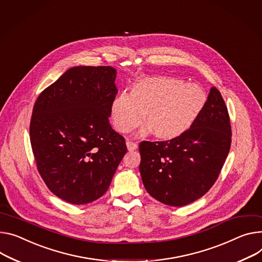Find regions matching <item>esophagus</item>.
Instances as JSON below:
<instances>
[{"instance_id": "esophagus-1", "label": "esophagus", "mask_w": 262, "mask_h": 262, "mask_svg": "<svg viewBox=\"0 0 262 262\" xmlns=\"http://www.w3.org/2000/svg\"><path fill=\"white\" fill-rule=\"evenodd\" d=\"M127 144V148H128V150L129 151H134V150H136L137 148H138V145L136 144V143H133V142H128L126 143Z\"/></svg>"}]
</instances>
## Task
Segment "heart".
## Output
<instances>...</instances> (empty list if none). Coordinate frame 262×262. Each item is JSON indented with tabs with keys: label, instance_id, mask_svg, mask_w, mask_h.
Segmentation results:
<instances>
[{
	"label": "heart",
	"instance_id": "b5f03b06",
	"mask_svg": "<svg viewBox=\"0 0 262 262\" xmlns=\"http://www.w3.org/2000/svg\"><path fill=\"white\" fill-rule=\"evenodd\" d=\"M206 103V93L196 84L173 77L155 76L139 80L130 94L119 93L111 104V117L122 133L131 132L147 122L160 138H175L196 120Z\"/></svg>",
	"mask_w": 262,
	"mask_h": 262
}]
</instances>
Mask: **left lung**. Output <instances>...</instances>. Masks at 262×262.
Masks as SVG:
<instances>
[{"label": "left lung", "mask_w": 262, "mask_h": 262, "mask_svg": "<svg viewBox=\"0 0 262 262\" xmlns=\"http://www.w3.org/2000/svg\"><path fill=\"white\" fill-rule=\"evenodd\" d=\"M231 124L225 100L212 87L194 124L166 142L139 144V172L147 192L171 207L203 197L215 184L231 148Z\"/></svg>", "instance_id": "obj_1"}]
</instances>
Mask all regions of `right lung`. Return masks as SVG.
Instances as JSON below:
<instances>
[{"instance_id": "add662e5", "label": "right lung", "mask_w": 262, "mask_h": 262, "mask_svg": "<svg viewBox=\"0 0 262 262\" xmlns=\"http://www.w3.org/2000/svg\"><path fill=\"white\" fill-rule=\"evenodd\" d=\"M115 77L110 66L72 67L35 100L29 133L37 171L72 205L103 196L127 153L109 123Z\"/></svg>"}]
</instances>
